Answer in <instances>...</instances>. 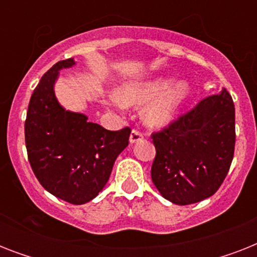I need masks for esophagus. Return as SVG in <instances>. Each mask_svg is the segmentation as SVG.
Instances as JSON below:
<instances>
[{"label":"esophagus","instance_id":"34e87169","mask_svg":"<svg viewBox=\"0 0 257 257\" xmlns=\"http://www.w3.org/2000/svg\"><path fill=\"white\" fill-rule=\"evenodd\" d=\"M143 133H140L139 131H132L131 133V136H129V141H131V144H135V143H139V141L143 140Z\"/></svg>","mask_w":257,"mask_h":257}]
</instances>
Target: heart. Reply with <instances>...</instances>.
<instances>
[{
  "mask_svg": "<svg viewBox=\"0 0 257 257\" xmlns=\"http://www.w3.org/2000/svg\"><path fill=\"white\" fill-rule=\"evenodd\" d=\"M171 77H157L144 82L128 84L116 93V100L121 105H140L154 102L145 109V122L153 128L168 126L179 114L187 101L191 88L187 81H177L173 86Z\"/></svg>",
  "mask_w": 257,
  "mask_h": 257,
  "instance_id": "1",
  "label": "heart"
}]
</instances>
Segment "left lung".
I'll use <instances>...</instances> for the list:
<instances>
[{
	"instance_id": "left-lung-1",
	"label": "left lung",
	"mask_w": 257,
	"mask_h": 257,
	"mask_svg": "<svg viewBox=\"0 0 257 257\" xmlns=\"http://www.w3.org/2000/svg\"><path fill=\"white\" fill-rule=\"evenodd\" d=\"M152 181L177 205L211 197L223 184L235 152V105L224 89L152 135Z\"/></svg>"
}]
</instances>
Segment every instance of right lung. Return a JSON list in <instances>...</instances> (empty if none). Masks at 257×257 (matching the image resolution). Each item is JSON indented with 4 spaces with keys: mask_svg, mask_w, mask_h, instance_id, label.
I'll use <instances>...</instances> for the list:
<instances>
[{
    "mask_svg": "<svg viewBox=\"0 0 257 257\" xmlns=\"http://www.w3.org/2000/svg\"><path fill=\"white\" fill-rule=\"evenodd\" d=\"M73 58L54 64L30 97L25 144L30 167L42 187L58 199L81 205L108 183L117 156L128 147L131 129L106 131L84 113L66 110L54 84Z\"/></svg>",
    "mask_w": 257,
    "mask_h": 257,
    "instance_id": "add662e5",
    "label": "right lung"
}]
</instances>
